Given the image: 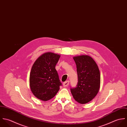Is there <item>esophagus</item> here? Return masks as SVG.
Listing matches in <instances>:
<instances>
[{
    "label": "esophagus",
    "instance_id": "esophagus-1",
    "mask_svg": "<svg viewBox=\"0 0 127 127\" xmlns=\"http://www.w3.org/2000/svg\"><path fill=\"white\" fill-rule=\"evenodd\" d=\"M69 80H67V81H65V82H64V83H63V86L64 87H66V86H68V85H69Z\"/></svg>",
    "mask_w": 127,
    "mask_h": 127
}]
</instances>
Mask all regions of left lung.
<instances>
[{
	"mask_svg": "<svg viewBox=\"0 0 127 127\" xmlns=\"http://www.w3.org/2000/svg\"><path fill=\"white\" fill-rule=\"evenodd\" d=\"M76 64L78 82L76 87L71 88L74 99L85 104L93 100L98 94L101 82L100 71L94 59L89 55L73 57Z\"/></svg>",
	"mask_w": 127,
	"mask_h": 127,
	"instance_id": "8db88e82",
	"label": "left lung"
}]
</instances>
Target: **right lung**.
Returning <instances> with one entry per match:
<instances>
[{
	"label": "right lung",
	"instance_id": "right-lung-1",
	"mask_svg": "<svg viewBox=\"0 0 127 127\" xmlns=\"http://www.w3.org/2000/svg\"><path fill=\"white\" fill-rule=\"evenodd\" d=\"M60 57V55L51 52L45 53L37 58L32 67L30 87L33 95L39 100H51L62 85L55 69Z\"/></svg>",
	"mask_w": 127,
	"mask_h": 127
}]
</instances>
